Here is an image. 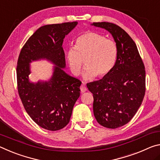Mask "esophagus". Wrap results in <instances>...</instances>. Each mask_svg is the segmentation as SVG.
<instances>
[{
  "label": "esophagus",
  "mask_w": 160,
  "mask_h": 160,
  "mask_svg": "<svg viewBox=\"0 0 160 160\" xmlns=\"http://www.w3.org/2000/svg\"><path fill=\"white\" fill-rule=\"evenodd\" d=\"M80 89H81V91H82V93H84L87 91V88L86 87V83L84 82H82V84L81 86Z\"/></svg>",
  "instance_id": "1"
}]
</instances>
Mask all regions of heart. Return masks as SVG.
I'll use <instances>...</instances> for the list:
<instances>
[{"instance_id":"1","label":"heart","mask_w":160,"mask_h":160,"mask_svg":"<svg viewBox=\"0 0 160 160\" xmlns=\"http://www.w3.org/2000/svg\"><path fill=\"white\" fill-rule=\"evenodd\" d=\"M118 54L117 44L101 34L87 32L78 37L75 47L67 52V59L74 75L82 71L83 59L86 66L83 77L89 80L96 76L104 77L113 69Z\"/></svg>"}]
</instances>
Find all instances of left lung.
<instances>
[{"label":"left lung","mask_w":160,"mask_h":160,"mask_svg":"<svg viewBox=\"0 0 160 160\" xmlns=\"http://www.w3.org/2000/svg\"><path fill=\"white\" fill-rule=\"evenodd\" d=\"M105 29L117 44L118 54L113 69L101 79L87 83L93 96V114L102 126L127 124L142 104L145 93V70L137 46L130 35L111 22H93Z\"/></svg>","instance_id":"left-lung-1"}]
</instances>
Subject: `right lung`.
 I'll use <instances>...</instances> for the list:
<instances>
[{"label":"right lung","mask_w":160,"mask_h":160,"mask_svg":"<svg viewBox=\"0 0 160 160\" xmlns=\"http://www.w3.org/2000/svg\"><path fill=\"white\" fill-rule=\"evenodd\" d=\"M77 22L42 26L28 39L18 60L17 82L20 98L26 112L39 126L56 131L69 123L80 96L82 82L64 71L66 61L63 41ZM41 59L55 66L48 81L35 83L28 78L30 63Z\"/></svg>","instance_id":"right-lung-1"}]
</instances>
